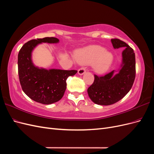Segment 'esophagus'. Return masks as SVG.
Segmentation results:
<instances>
[{"instance_id":"34e87169","label":"esophagus","mask_w":154,"mask_h":154,"mask_svg":"<svg viewBox=\"0 0 154 154\" xmlns=\"http://www.w3.org/2000/svg\"><path fill=\"white\" fill-rule=\"evenodd\" d=\"M85 72H86V69H85V68H84V67H82V68H80V69L78 70V73L80 74V75H83V74H85Z\"/></svg>"}]
</instances>
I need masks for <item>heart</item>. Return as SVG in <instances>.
Segmentation results:
<instances>
[{"instance_id":"obj_1","label":"heart","mask_w":154,"mask_h":154,"mask_svg":"<svg viewBox=\"0 0 154 154\" xmlns=\"http://www.w3.org/2000/svg\"><path fill=\"white\" fill-rule=\"evenodd\" d=\"M75 58L80 63L93 62L92 66L95 71L99 73L104 72L110 67L113 61V55L100 45H90L78 50Z\"/></svg>"}]
</instances>
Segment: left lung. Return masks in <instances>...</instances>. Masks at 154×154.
<instances>
[{
  "label": "left lung",
  "mask_w": 154,
  "mask_h": 154,
  "mask_svg": "<svg viewBox=\"0 0 154 154\" xmlns=\"http://www.w3.org/2000/svg\"><path fill=\"white\" fill-rule=\"evenodd\" d=\"M111 42L114 49L125 48L121 69L115 75V71L101 76L94 74V81L87 89L91 100L100 105H110L122 100L131 89L136 77V57L133 49L118 38L111 39Z\"/></svg>",
  "instance_id": "obj_1"
}]
</instances>
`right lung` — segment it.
<instances>
[{
    "label": "right lung",
    "instance_id": "add662e5",
    "mask_svg": "<svg viewBox=\"0 0 154 154\" xmlns=\"http://www.w3.org/2000/svg\"><path fill=\"white\" fill-rule=\"evenodd\" d=\"M58 42L59 40L54 37L31 40L22 46L18 54V72L22 90L31 100L40 103L49 105L61 100L66 89L67 78L78 72L35 66L31 53L36 46L42 43Z\"/></svg>",
    "mask_w": 154,
    "mask_h": 154
}]
</instances>
